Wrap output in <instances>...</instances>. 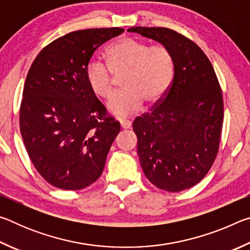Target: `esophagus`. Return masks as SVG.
<instances>
[{"label":"esophagus","instance_id":"obj_1","mask_svg":"<svg viewBox=\"0 0 250 250\" xmlns=\"http://www.w3.org/2000/svg\"><path fill=\"white\" fill-rule=\"evenodd\" d=\"M120 125H121V128L122 129H129L131 125H132V122L131 120H126V119H121L120 120Z\"/></svg>","mask_w":250,"mask_h":250}]
</instances>
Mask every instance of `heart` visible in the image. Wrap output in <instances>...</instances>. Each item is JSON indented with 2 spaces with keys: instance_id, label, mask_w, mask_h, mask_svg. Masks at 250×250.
<instances>
[{
  "instance_id": "heart-1",
  "label": "heart",
  "mask_w": 250,
  "mask_h": 250,
  "mask_svg": "<svg viewBox=\"0 0 250 250\" xmlns=\"http://www.w3.org/2000/svg\"><path fill=\"white\" fill-rule=\"evenodd\" d=\"M103 62L90 61L84 68V78L90 91L100 99L111 94L113 77H121L125 88L111 96L107 109L112 115L129 116L142 107L160 103L175 78L176 59L166 45L150 46L132 37H122L104 50Z\"/></svg>"
}]
</instances>
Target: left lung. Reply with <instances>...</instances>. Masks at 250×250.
Returning <instances> with one entry per match:
<instances>
[{
    "label": "left lung",
    "instance_id": "left-lung-1",
    "mask_svg": "<svg viewBox=\"0 0 250 250\" xmlns=\"http://www.w3.org/2000/svg\"><path fill=\"white\" fill-rule=\"evenodd\" d=\"M128 32L172 49L176 73L172 86L150 112L133 121L143 173L156 188L181 192L204 179L219 149L224 101L217 76L205 53L188 37L166 27Z\"/></svg>",
    "mask_w": 250,
    "mask_h": 250
}]
</instances>
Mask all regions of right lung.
I'll list each match as a JSON object with an SVG mask.
<instances>
[{"label":"right lung","mask_w":250,"mask_h":250,"mask_svg":"<svg viewBox=\"0 0 250 250\" xmlns=\"http://www.w3.org/2000/svg\"><path fill=\"white\" fill-rule=\"evenodd\" d=\"M124 28H89L41 50L25 80L20 129L37 172L55 188L76 191L103 174L120 124L90 91L84 68L95 50Z\"/></svg>","instance_id":"right-lung-1"}]
</instances>
